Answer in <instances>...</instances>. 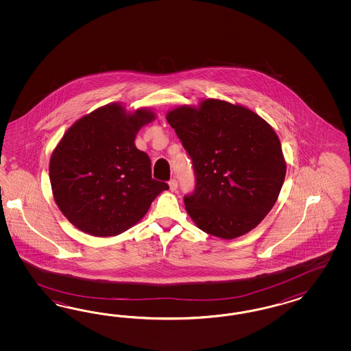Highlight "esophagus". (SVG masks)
Returning a JSON list of instances; mask_svg holds the SVG:
<instances>
[{
	"label": "esophagus",
	"mask_w": 351,
	"mask_h": 351,
	"mask_svg": "<svg viewBox=\"0 0 351 351\" xmlns=\"http://www.w3.org/2000/svg\"><path fill=\"white\" fill-rule=\"evenodd\" d=\"M169 185H170L171 191H178V181L175 180V179H172V180L169 182Z\"/></svg>",
	"instance_id": "34e87169"
}]
</instances>
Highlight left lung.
I'll use <instances>...</instances> for the list:
<instances>
[{"label": "left lung", "instance_id": "obj_1", "mask_svg": "<svg viewBox=\"0 0 351 351\" xmlns=\"http://www.w3.org/2000/svg\"><path fill=\"white\" fill-rule=\"evenodd\" d=\"M193 160L195 189L185 210L204 233L234 239L276 204L287 165L273 128L254 110L219 99L166 116Z\"/></svg>", "mask_w": 351, "mask_h": 351}]
</instances>
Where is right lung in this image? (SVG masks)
I'll use <instances>...</instances> for the list:
<instances>
[{
  "mask_svg": "<svg viewBox=\"0 0 351 351\" xmlns=\"http://www.w3.org/2000/svg\"><path fill=\"white\" fill-rule=\"evenodd\" d=\"M154 119L149 108L128 112L110 103L66 130L53 149L49 173L55 203L77 229L94 237L123 233L169 189L152 179L148 154L135 145L138 130Z\"/></svg>",
  "mask_w": 351,
  "mask_h": 351,
  "instance_id": "1",
  "label": "right lung"
}]
</instances>
